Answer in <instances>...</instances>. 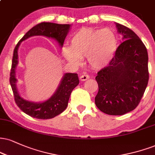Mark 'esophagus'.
<instances>
[{"mask_svg": "<svg viewBox=\"0 0 155 155\" xmlns=\"http://www.w3.org/2000/svg\"><path fill=\"white\" fill-rule=\"evenodd\" d=\"M79 79H80V80H81V81H86V80L89 79V76L87 75V74H83V75L80 76Z\"/></svg>", "mask_w": 155, "mask_h": 155, "instance_id": "obj_1", "label": "esophagus"}]
</instances>
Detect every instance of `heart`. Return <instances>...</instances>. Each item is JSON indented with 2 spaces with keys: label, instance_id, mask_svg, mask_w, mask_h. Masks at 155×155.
Here are the masks:
<instances>
[{
  "label": "heart",
  "instance_id": "1",
  "mask_svg": "<svg viewBox=\"0 0 155 155\" xmlns=\"http://www.w3.org/2000/svg\"><path fill=\"white\" fill-rule=\"evenodd\" d=\"M70 46L61 49L62 56L74 66H79L86 57L94 68H102L109 64L118 48V40L110 29L82 28L73 35Z\"/></svg>",
  "mask_w": 155,
  "mask_h": 155
}]
</instances>
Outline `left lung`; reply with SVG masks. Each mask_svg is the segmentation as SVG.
<instances>
[{"label":"left lung","mask_w":155,"mask_h":155,"mask_svg":"<svg viewBox=\"0 0 155 155\" xmlns=\"http://www.w3.org/2000/svg\"><path fill=\"white\" fill-rule=\"evenodd\" d=\"M115 24L122 42L95 77L99 87L95 104L106 114L122 115L135 109L143 95L149 81L148 53L134 31Z\"/></svg>","instance_id":"1"}]
</instances>
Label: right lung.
Wrapping results in <instances>:
<instances>
[{
  "label": "right lung",
  "mask_w": 155,
  "mask_h": 155,
  "mask_svg": "<svg viewBox=\"0 0 155 155\" xmlns=\"http://www.w3.org/2000/svg\"><path fill=\"white\" fill-rule=\"evenodd\" d=\"M70 24H58L51 22H42L24 35L18 42L14 50L12 69L10 73V84L14 93L16 104L24 113L38 119H50L61 114L68 105L71 93L79 84L77 74L68 73L64 74L57 90L51 97L43 102H33L24 100L20 96L16 87V67L18 64V49L22 41L33 36H45L55 39L59 45L63 47L66 37L70 29Z\"/></svg>",
  "instance_id": "obj_1"
}]
</instances>
